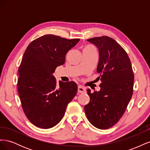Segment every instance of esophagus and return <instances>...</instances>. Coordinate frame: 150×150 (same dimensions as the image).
I'll return each instance as SVG.
<instances>
[{"mask_svg": "<svg viewBox=\"0 0 150 150\" xmlns=\"http://www.w3.org/2000/svg\"><path fill=\"white\" fill-rule=\"evenodd\" d=\"M78 92L79 93H86V88L83 86H79L78 88Z\"/></svg>", "mask_w": 150, "mask_h": 150, "instance_id": "34e87169", "label": "esophagus"}]
</instances>
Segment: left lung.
<instances>
[{
  "label": "left lung",
  "mask_w": 150,
  "mask_h": 150,
  "mask_svg": "<svg viewBox=\"0 0 150 150\" xmlns=\"http://www.w3.org/2000/svg\"><path fill=\"white\" fill-rule=\"evenodd\" d=\"M98 47L97 72L101 81L99 91L91 92L84 106L89 121L97 128L106 129L116 125L123 115L133 93L134 74L125 50L115 40L103 35L87 40Z\"/></svg>",
  "instance_id": "1"
}]
</instances>
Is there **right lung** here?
Segmentation results:
<instances>
[{"mask_svg": "<svg viewBox=\"0 0 150 150\" xmlns=\"http://www.w3.org/2000/svg\"><path fill=\"white\" fill-rule=\"evenodd\" d=\"M79 40L47 34L33 40L25 49L18 69V93L25 116L39 128L59 123L78 91L74 81H59L57 86L52 74Z\"/></svg>", "mask_w": 150, "mask_h": 150, "instance_id": "obj_1", "label": "right lung"}]
</instances>
